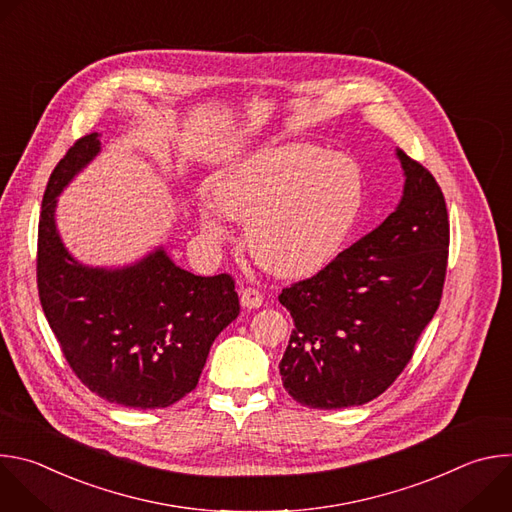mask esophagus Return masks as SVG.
<instances>
[{
  "label": "esophagus",
  "mask_w": 512,
  "mask_h": 512,
  "mask_svg": "<svg viewBox=\"0 0 512 512\" xmlns=\"http://www.w3.org/2000/svg\"><path fill=\"white\" fill-rule=\"evenodd\" d=\"M241 304L245 308H249V310L259 308L263 304V294H261L259 289H255V287H243L241 289Z\"/></svg>",
  "instance_id": "1"
}]
</instances>
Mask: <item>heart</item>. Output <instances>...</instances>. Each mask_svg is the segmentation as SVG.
Segmentation results:
<instances>
[{
  "mask_svg": "<svg viewBox=\"0 0 512 512\" xmlns=\"http://www.w3.org/2000/svg\"><path fill=\"white\" fill-rule=\"evenodd\" d=\"M214 204L247 223L253 257L273 273L302 275L330 261L362 202V176L346 158L310 143H283L225 170L210 186ZM202 227L221 237L223 225L204 212Z\"/></svg>",
  "mask_w": 512,
  "mask_h": 512,
  "instance_id": "b5f03b06",
  "label": "heart"
}]
</instances>
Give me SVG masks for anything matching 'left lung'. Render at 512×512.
<instances>
[{
	"label": "left lung",
	"mask_w": 512,
	"mask_h": 512,
	"mask_svg": "<svg viewBox=\"0 0 512 512\" xmlns=\"http://www.w3.org/2000/svg\"><path fill=\"white\" fill-rule=\"evenodd\" d=\"M405 190L385 223L279 296L296 328L279 362L285 391L310 409L369 403L409 364L448 269L450 221L431 172L397 152Z\"/></svg>",
	"instance_id": "obj_1"
}]
</instances>
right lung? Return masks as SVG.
<instances>
[{"label":"right lung","mask_w":512,"mask_h":512,"mask_svg":"<svg viewBox=\"0 0 512 512\" xmlns=\"http://www.w3.org/2000/svg\"><path fill=\"white\" fill-rule=\"evenodd\" d=\"M99 145V133L77 139L50 174L38 223V296L68 367L89 391L123 407L160 409L196 389L214 338L241 312L239 296L229 273L194 275L164 249L115 271L68 255L54 225L56 196Z\"/></svg>","instance_id":"1"}]
</instances>
